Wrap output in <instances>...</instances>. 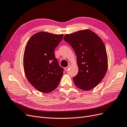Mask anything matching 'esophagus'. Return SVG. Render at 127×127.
<instances>
[{
    "label": "esophagus",
    "instance_id": "esophagus-1",
    "mask_svg": "<svg viewBox=\"0 0 127 127\" xmlns=\"http://www.w3.org/2000/svg\"><path fill=\"white\" fill-rule=\"evenodd\" d=\"M70 67V65H69L67 67H65V68H64V70H65V71H67L68 70H69V69Z\"/></svg>",
    "mask_w": 127,
    "mask_h": 127
}]
</instances>
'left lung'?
<instances>
[{
	"mask_svg": "<svg viewBox=\"0 0 127 127\" xmlns=\"http://www.w3.org/2000/svg\"><path fill=\"white\" fill-rule=\"evenodd\" d=\"M77 56L79 71L74 77L75 85L81 90L88 91L103 79L108 68L105 46L97 34L89 29L79 30L64 37Z\"/></svg>",
	"mask_w": 127,
	"mask_h": 127,
	"instance_id": "left-lung-1",
	"label": "left lung"
}]
</instances>
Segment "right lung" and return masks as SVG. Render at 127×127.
I'll use <instances>...</instances> for the list:
<instances>
[{"instance_id": "1", "label": "right lung", "mask_w": 127, "mask_h": 127, "mask_svg": "<svg viewBox=\"0 0 127 127\" xmlns=\"http://www.w3.org/2000/svg\"><path fill=\"white\" fill-rule=\"evenodd\" d=\"M64 34L41 32L34 34L26 46L23 65L28 81L43 93L54 90L59 84L64 69L59 65L54 50Z\"/></svg>"}]
</instances>
